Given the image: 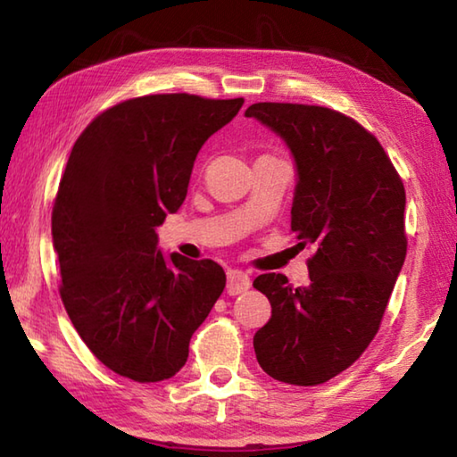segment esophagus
<instances>
[{
    "label": "esophagus",
    "mask_w": 457,
    "mask_h": 457,
    "mask_svg": "<svg viewBox=\"0 0 457 457\" xmlns=\"http://www.w3.org/2000/svg\"><path fill=\"white\" fill-rule=\"evenodd\" d=\"M250 276L242 270H229L228 272V294L229 296H237V294H244L250 290Z\"/></svg>",
    "instance_id": "34e87169"
}]
</instances>
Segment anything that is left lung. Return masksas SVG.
<instances>
[{
	"label": "left lung",
	"mask_w": 457,
	"mask_h": 457,
	"mask_svg": "<svg viewBox=\"0 0 457 457\" xmlns=\"http://www.w3.org/2000/svg\"><path fill=\"white\" fill-rule=\"evenodd\" d=\"M245 117L288 145L298 175L290 228L303 245L316 244L306 286L274 272L253 280L272 304L253 351L276 381L327 383L375 338L403 268V181L381 143L332 108L256 103Z\"/></svg>",
	"instance_id": "left-lung-1"
}]
</instances>
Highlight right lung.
I'll return each mask as SVG.
<instances>
[{"label": "right lung", "instance_id": "add662e5", "mask_svg": "<svg viewBox=\"0 0 457 457\" xmlns=\"http://www.w3.org/2000/svg\"><path fill=\"white\" fill-rule=\"evenodd\" d=\"M242 104L185 92L130 98L72 146L52 210L60 296L84 345L120 377H173L226 288L213 260L165 256L154 228L179 210L199 149Z\"/></svg>", "mask_w": 457, "mask_h": 457}]
</instances>
